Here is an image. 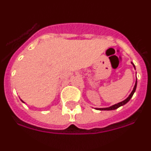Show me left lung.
Masks as SVG:
<instances>
[{
    "instance_id": "8db88e82",
    "label": "left lung",
    "mask_w": 151,
    "mask_h": 151,
    "mask_svg": "<svg viewBox=\"0 0 151 151\" xmlns=\"http://www.w3.org/2000/svg\"><path fill=\"white\" fill-rule=\"evenodd\" d=\"M131 64H133V66H134V68H135V66H134V64H133V63H131ZM137 81L136 80V83H135V85H134V89H133L132 92L130 93V94L129 95L128 97L127 98V99H125L124 101H121V102H120V103L118 104H116L113 105V106H111V107H106V108H96V110H99V111H112V110H115V109H117L118 107H121V106H123V105L126 104L127 102H128L130 100V98L133 97V95H134V92H135V91H136V88H137Z\"/></svg>"
}]
</instances>
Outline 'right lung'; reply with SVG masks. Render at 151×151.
<instances>
[{
	"mask_svg": "<svg viewBox=\"0 0 151 151\" xmlns=\"http://www.w3.org/2000/svg\"><path fill=\"white\" fill-rule=\"evenodd\" d=\"M22 101V102H24V101Z\"/></svg>",
	"mask_w": 151,
	"mask_h": 151,
	"instance_id": "obj_1",
	"label": "right lung"
}]
</instances>
